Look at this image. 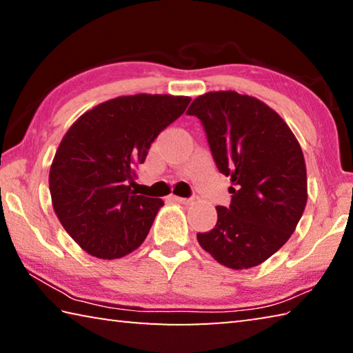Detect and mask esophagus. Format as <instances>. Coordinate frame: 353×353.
Returning <instances> with one entry per match:
<instances>
[{"label":"esophagus","instance_id":"1","mask_svg":"<svg viewBox=\"0 0 353 353\" xmlns=\"http://www.w3.org/2000/svg\"><path fill=\"white\" fill-rule=\"evenodd\" d=\"M174 199L176 202H179V204H182V205H190V204H193L194 202V199H187V198H179V196H174Z\"/></svg>","mask_w":353,"mask_h":353}]
</instances>
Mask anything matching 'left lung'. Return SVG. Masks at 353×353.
Masks as SVG:
<instances>
[{
  "instance_id": "8db88e82",
  "label": "left lung",
  "mask_w": 353,
  "mask_h": 353,
  "mask_svg": "<svg viewBox=\"0 0 353 353\" xmlns=\"http://www.w3.org/2000/svg\"><path fill=\"white\" fill-rule=\"evenodd\" d=\"M204 124L218 170L230 176L232 202L216 207L205 252L230 270H249L290 240L307 205L302 148L276 110L249 94L208 92L187 110Z\"/></svg>"
}]
</instances>
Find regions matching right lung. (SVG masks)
Segmentation results:
<instances>
[{"label": "right lung", "mask_w": 353, "mask_h": 353, "mask_svg": "<svg viewBox=\"0 0 353 353\" xmlns=\"http://www.w3.org/2000/svg\"><path fill=\"white\" fill-rule=\"evenodd\" d=\"M190 101L172 94L118 97L87 110L63 135L50 168L51 202L87 254L121 259L146 240L163 201L137 194L135 170Z\"/></svg>", "instance_id": "1"}]
</instances>
